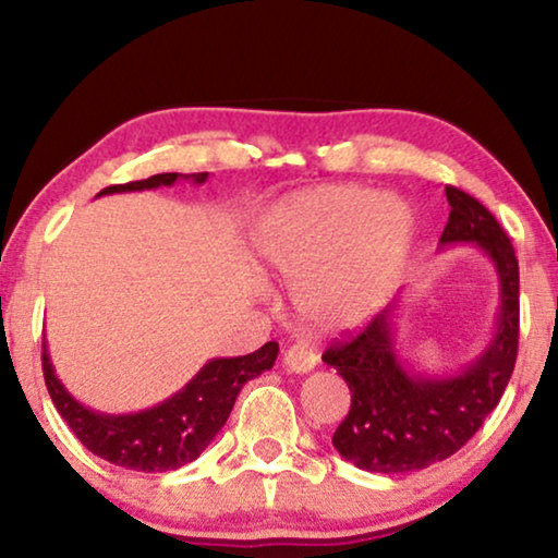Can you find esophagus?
<instances>
[{
    "label": "esophagus",
    "instance_id": "34e87169",
    "mask_svg": "<svg viewBox=\"0 0 558 558\" xmlns=\"http://www.w3.org/2000/svg\"><path fill=\"white\" fill-rule=\"evenodd\" d=\"M281 361H284V368L289 373H310V371H315L317 355L312 353L304 342H296V345L284 350V357H281Z\"/></svg>",
    "mask_w": 558,
    "mask_h": 558
}]
</instances>
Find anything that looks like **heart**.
<instances>
[{
	"label": "heart",
	"instance_id": "obj_1",
	"mask_svg": "<svg viewBox=\"0 0 558 558\" xmlns=\"http://www.w3.org/2000/svg\"><path fill=\"white\" fill-rule=\"evenodd\" d=\"M414 213L365 187H319L289 197L262 220L264 266L296 289V310L319 332L363 325L384 307L407 269Z\"/></svg>",
	"mask_w": 558,
	"mask_h": 558
}]
</instances>
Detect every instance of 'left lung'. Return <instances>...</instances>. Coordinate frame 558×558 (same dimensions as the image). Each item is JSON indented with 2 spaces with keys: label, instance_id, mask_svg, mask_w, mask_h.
Listing matches in <instances>:
<instances>
[{
  "label": "left lung",
  "instance_id": "8db88e82",
  "mask_svg": "<svg viewBox=\"0 0 558 558\" xmlns=\"http://www.w3.org/2000/svg\"><path fill=\"white\" fill-rule=\"evenodd\" d=\"M449 220L439 248L472 243L495 266L500 307L493 338L454 373H426L396 350L401 296L361 335L335 342L323 361L350 388V411L332 434L342 460L384 475L416 472L464 447L498 407L518 355V258L493 213L457 187H445Z\"/></svg>",
  "mask_w": 558,
  "mask_h": 558
}]
</instances>
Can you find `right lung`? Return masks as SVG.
<instances>
[{"label": "right lung", "instance_id": "right-lung-1", "mask_svg": "<svg viewBox=\"0 0 558 558\" xmlns=\"http://www.w3.org/2000/svg\"><path fill=\"white\" fill-rule=\"evenodd\" d=\"M178 180H193L203 185L208 172L180 174L162 172L147 180L111 185L98 193H140V190L170 187ZM279 355L277 342H266L256 353L239 357H210L178 393L155 407L134 414H104L81 403L63 386L52 368L48 342L43 340L45 386L58 414L65 418L81 445L101 460L136 472H167L197 460L203 449L216 439L231 416L235 396L251 378L269 371Z\"/></svg>", "mask_w": 558, "mask_h": 558}]
</instances>
